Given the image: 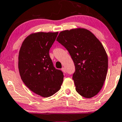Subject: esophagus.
Masks as SVG:
<instances>
[{"mask_svg": "<svg viewBox=\"0 0 122 122\" xmlns=\"http://www.w3.org/2000/svg\"><path fill=\"white\" fill-rule=\"evenodd\" d=\"M62 71H63V72H64V73H66V72H67V71H66V68H65L64 67H63V68H62Z\"/></svg>", "mask_w": 122, "mask_h": 122, "instance_id": "obj_1", "label": "esophagus"}]
</instances>
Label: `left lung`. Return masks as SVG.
Here are the masks:
<instances>
[{"label":"left lung","mask_w":122,"mask_h":122,"mask_svg":"<svg viewBox=\"0 0 122 122\" xmlns=\"http://www.w3.org/2000/svg\"><path fill=\"white\" fill-rule=\"evenodd\" d=\"M56 41L73 60L76 71L72 79L77 93L88 99L95 96L103 87L108 69L107 55L102 43L84 28L61 31Z\"/></svg>","instance_id":"obj_1"}]
</instances>
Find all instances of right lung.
<instances>
[{
  "label": "right lung",
  "mask_w": 122,
  "mask_h": 122,
  "mask_svg": "<svg viewBox=\"0 0 122 122\" xmlns=\"http://www.w3.org/2000/svg\"><path fill=\"white\" fill-rule=\"evenodd\" d=\"M58 32L34 33L25 39L20 48L18 68L24 84L35 94L51 96L61 88L63 72L54 67L49 54Z\"/></svg>",
  "instance_id": "right-lung-1"
}]
</instances>
